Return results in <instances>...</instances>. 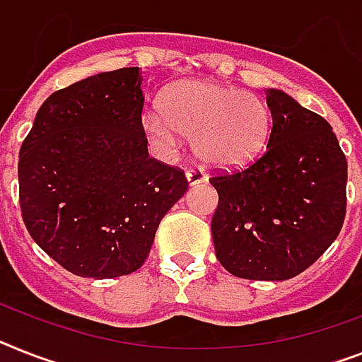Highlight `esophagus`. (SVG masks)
<instances>
[{
  "instance_id": "obj_1",
  "label": "esophagus",
  "mask_w": 362,
  "mask_h": 362,
  "mask_svg": "<svg viewBox=\"0 0 362 362\" xmlns=\"http://www.w3.org/2000/svg\"><path fill=\"white\" fill-rule=\"evenodd\" d=\"M187 181L188 185H199L207 181V174L203 168H188L187 170Z\"/></svg>"
}]
</instances>
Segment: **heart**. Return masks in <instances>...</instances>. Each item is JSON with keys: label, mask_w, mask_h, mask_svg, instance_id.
<instances>
[{"label": "heart", "mask_w": 362, "mask_h": 362, "mask_svg": "<svg viewBox=\"0 0 362 362\" xmlns=\"http://www.w3.org/2000/svg\"><path fill=\"white\" fill-rule=\"evenodd\" d=\"M153 144L172 148L177 133L192 139L203 163L240 168L264 151L272 129L270 109L259 95L209 79L181 81L160 100V115L142 120Z\"/></svg>", "instance_id": "b5f03b06"}]
</instances>
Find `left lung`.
Listing matches in <instances>:
<instances>
[{"label": "left lung", "mask_w": 362, "mask_h": 362, "mask_svg": "<svg viewBox=\"0 0 362 362\" xmlns=\"http://www.w3.org/2000/svg\"><path fill=\"white\" fill-rule=\"evenodd\" d=\"M272 131L246 170L214 175L211 222L216 259L242 279L285 281L333 244L346 216L348 163L331 125L268 88Z\"/></svg>", "instance_id": "8db88e82"}]
</instances>
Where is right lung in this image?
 Instances as JSON below:
<instances>
[{"label":"right lung","instance_id":"add662e5","mask_svg":"<svg viewBox=\"0 0 362 362\" xmlns=\"http://www.w3.org/2000/svg\"><path fill=\"white\" fill-rule=\"evenodd\" d=\"M142 74L120 68L53 92L18 163L27 231L62 268L110 279L144 264L160 220L188 183L149 157Z\"/></svg>","mask_w":362,"mask_h":362}]
</instances>
